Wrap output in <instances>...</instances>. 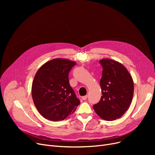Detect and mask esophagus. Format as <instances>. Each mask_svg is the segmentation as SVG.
I'll return each mask as SVG.
<instances>
[{
	"label": "esophagus",
	"instance_id": "1",
	"mask_svg": "<svg viewBox=\"0 0 155 155\" xmlns=\"http://www.w3.org/2000/svg\"><path fill=\"white\" fill-rule=\"evenodd\" d=\"M82 99L84 101H85V100L87 99V95H85V96H83Z\"/></svg>",
	"mask_w": 155,
	"mask_h": 155
}]
</instances>
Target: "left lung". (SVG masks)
Wrapping results in <instances>:
<instances>
[{
    "label": "left lung",
    "instance_id": "1",
    "mask_svg": "<svg viewBox=\"0 0 155 155\" xmlns=\"http://www.w3.org/2000/svg\"><path fill=\"white\" fill-rule=\"evenodd\" d=\"M102 77L100 81L102 97L93 108L105 120L120 118L128 109L134 93L131 74L123 64L109 58L102 59Z\"/></svg>",
    "mask_w": 155,
    "mask_h": 155
}]
</instances>
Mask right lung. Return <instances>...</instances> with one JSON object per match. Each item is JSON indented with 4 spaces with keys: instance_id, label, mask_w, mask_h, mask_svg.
<instances>
[{
    "instance_id": "obj_1",
    "label": "right lung",
    "mask_w": 155,
    "mask_h": 155,
    "mask_svg": "<svg viewBox=\"0 0 155 155\" xmlns=\"http://www.w3.org/2000/svg\"><path fill=\"white\" fill-rule=\"evenodd\" d=\"M76 62L55 58L41 67L32 84V97L39 114L45 119L60 121L75 112L80 101L70 85L68 73Z\"/></svg>"
}]
</instances>
